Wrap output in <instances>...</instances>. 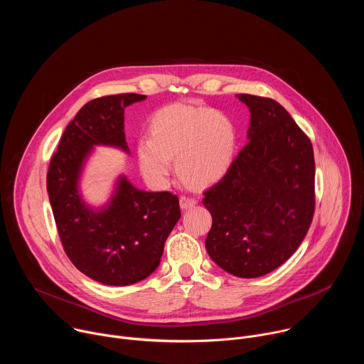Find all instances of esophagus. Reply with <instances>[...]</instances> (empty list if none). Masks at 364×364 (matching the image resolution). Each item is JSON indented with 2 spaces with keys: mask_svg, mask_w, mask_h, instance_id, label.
I'll use <instances>...</instances> for the list:
<instances>
[{
  "mask_svg": "<svg viewBox=\"0 0 364 364\" xmlns=\"http://www.w3.org/2000/svg\"><path fill=\"white\" fill-rule=\"evenodd\" d=\"M197 204V198L196 197H191V196H181L180 197V205L183 210H187V209H191V207H194Z\"/></svg>",
  "mask_w": 364,
  "mask_h": 364,
  "instance_id": "obj_1",
  "label": "esophagus"
}]
</instances>
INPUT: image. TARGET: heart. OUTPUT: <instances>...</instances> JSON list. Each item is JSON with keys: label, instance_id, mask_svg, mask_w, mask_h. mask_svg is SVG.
Wrapping results in <instances>:
<instances>
[{"label": "heart", "instance_id": "1", "mask_svg": "<svg viewBox=\"0 0 364 364\" xmlns=\"http://www.w3.org/2000/svg\"><path fill=\"white\" fill-rule=\"evenodd\" d=\"M237 148V134L232 119L212 108L184 103L155 112L149 122V136L136 146L144 176L166 184L176 160L181 180L190 186H212L230 170Z\"/></svg>", "mask_w": 364, "mask_h": 364}]
</instances>
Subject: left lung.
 <instances>
[{"label": "left lung", "mask_w": 364, "mask_h": 364, "mask_svg": "<svg viewBox=\"0 0 364 364\" xmlns=\"http://www.w3.org/2000/svg\"><path fill=\"white\" fill-rule=\"evenodd\" d=\"M237 97L250 111L249 142L204 191L213 219L205 249L226 272L257 278L288 261L304 240L316 210V163L308 135L277 100Z\"/></svg>", "instance_id": "obj_1"}]
</instances>
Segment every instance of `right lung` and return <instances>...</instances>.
<instances>
[{
  "mask_svg": "<svg viewBox=\"0 0 364 364\" xmlns=\"http://www.w3.org/2000/svg\"><path fill=\"white\" fill-rule=\"evenodd\" d=\"M145 95L119 93L96 97L66 127L50 159L47 191L62 246L72 264L105 285L135 284L160 265L164 243L181 218L178 197L149 193L127 178L107 209L93 212L77 193V177L92 145L127 148L124 112Z\"/></svg>",
  "mask_w": 364,
  "mask_h": 364,
  "instance_id": "obj_1",
  "label": "right lung"
}]
</instances>
